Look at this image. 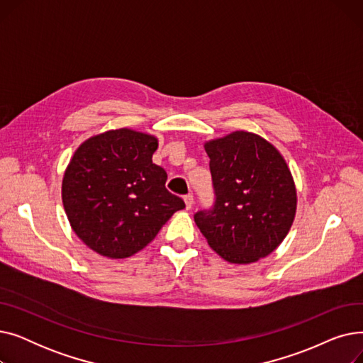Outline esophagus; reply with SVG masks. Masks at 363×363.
<instances>
[{
    "mask_svg": "<svg viewBox=\"0 0 363 363\" xmlns=\"http://www.w3.org/2000/svg\"><path fill=\"white\" fill-rule=\"evenodd\" d=\"M184 201H185V207L188 208H191L193 206H194V197H193V194H186L185 197H184Z\"/></svg>",
    "mask_w": 363,
    "mask_h": 363,
    "instance_id": "34e87169",
    "label": "esophagus"
}]
</instances>
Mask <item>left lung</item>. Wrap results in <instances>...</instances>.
Instances as JSON below:
<instances>
[{
    "instance_id": "1",
    "label": "left lung",
    "mask_w": 363,
    "mask_h": 363,
    "mask_svg": "<svg viewBox=\"0 0 363 363\" xmlns=\"http://www.w3.org/2000/svg\"><path fill=\"white\" fill-rule=\"evenodd\" d=\"M215 188L212 211L194 215L208 245L226 262L249 264L271 255L287 237L297 189L281 152L247 130L204 143Z\"/></svg>"
}]
</instances>
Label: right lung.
Masks as SVG:
<instances>
[{"label": "right lung", "instance_id": "1", "mask_svg": "<svg viewBox=\"0 0 363 363\" xmlns=\"http://www.w3.org/2000/svg\"><path fill=\"white\" fill-rule=\"evenodd\" d=\"M159 141L129 128L84 141L65 170L62 200L69 223L91 250L110 259L138 253L185 207L152 163Z\"/></svg>", "mask_w": 363, "mask_h": 363}]
</instances>
